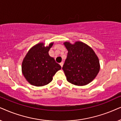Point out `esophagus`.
<instances>
[{
	"instance_id": "esophagus-1",
	"label": "esophagus",
	"mask_w": 121,
	"mask_h": 121,
	"mask_svg": "<svg viewBox=\"0 0 121 121\" xmlns=\"http://www.w3.org/2000/svg\"><path fill=\"white\" fill-rule=\"evenodd\" d=\"M60 66H61V67H62V66H63V65H64V62H61V63H60Z\"/></svg>"
}]
</instances>
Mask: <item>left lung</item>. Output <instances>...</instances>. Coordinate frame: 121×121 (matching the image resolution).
<instances>
[{"instance_id": "left-lung-1", "label": "left lung", "mask_w": 121, "mask_h": 121, "mask_svg": "<svg viewBox=\"0 0 121 121\" xmlns=\"http://www.w3.org/2000/svg\"><path fill=\"white\" fill-rule=\"evenodd\" d=\"M67 58L62 67L67 81L76 86H85L92 81L100 69L99 57L92 48L81 41H66Z\"/></svg>"}]
</instances>
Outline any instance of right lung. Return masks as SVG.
Wrapping results in <instances>:
<instances>
[{
	"mask_svg": "<svg viewBox=\"0 0 121 121\" xmlns=\"http://www.w3.org/2000/svg\"><path fill=\"white\" fill-rule=\"evenodd\" d=\"M54 43L45 46L39 43L33 46L24 58L22 62V75L30 84L35 86H43L52 81L56 72L61 69L49 51Z\"/></svg>",
	"mask_w": 121,
	"mask_h": 121,
	"instance_id": "right-lung-1",
	"label": "right lung"
}]
</instances>
